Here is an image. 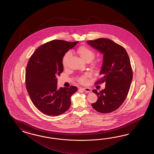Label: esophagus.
<instances>
[{"label": "esophagus", "instance_id": "34e87169", "mask_svg": "<svg viewBox=\"0 0 154 154\" xmlns=\"http://www.w3.org/2000/svg\"><path fill=\"white\" fill-rule=\"evenodd\" d=\"M83 89L86 92H88V93H90L91 92V89L89 88H83Z\"/></svg>", "mask_w": 154, "mask_h": 154}]
</instances>
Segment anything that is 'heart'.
I'll return each instance as SVG.
<instances>
[{
	"mask_svg": "<svg viewBox=\"0 0 154 154\" xmlns=\"http://www.w3.org/2000/svg\"><path fill=\"white\" fill-rule=\"evenodd\" d=\"M77 52L79 55L81 57L82 59L84 61L90 60L91 61L95 57V53L92 49H90L86 46H81L77 50ZM71 55L70 52L66 53L63 56L62 59L63 65L64 66H66L67 64L68 60L69 59V57ZM89 74H86L85 75L79 76L77 78V80L79 83L82 84H85L88 82V78L89 77Z\"/></svg>",
	"mask_w": 154,
	"mask_h": 154,
	"instance_id": "1",
	"label": "heart"
}]
</instances>
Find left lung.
Wrapping results in <instances>:
<instances>
[{"instance_id": "left-lung-1", "label": "left lung", "mask_w": 154, "mask_h": 154, "mask_svg": "<svg viewBox=\"0 0 154 154\" xmlns=\"http://www.w3.org/2000/svg\"><path fill=\"white\" fill-rule=\"evenodd\" d=\"M87 42L103 54L101 78L95 84L105 82V88L99 92L92 90L98 98L92 107L100 113H111L121 106L128 95L133 79L129 57L124 47L111 39L101 38Z\"/></svg>"}]
</instances>
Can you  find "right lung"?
I'll list each match as a JSON object with an SVG mask.
<instances>
[{
    "label": "right lung",
    "instance_id": "obj_1",
    "mask_svg": "<svg viewBox=\"0 0 154 154\" xmlns=\"http://www.w3.org/2000/svg\"><path fill=\"white\" fill-rule=\"evenodd\" d=\"M78 42L52 40L39 47L29 58L25 73L26 89L33 105L45 115H62L71 105L70 97L78 88H57L56 76L63 71V56Z\"/></svg>",
    "mask_w": 154,
    "mask_h": 154
}]
</instances>
